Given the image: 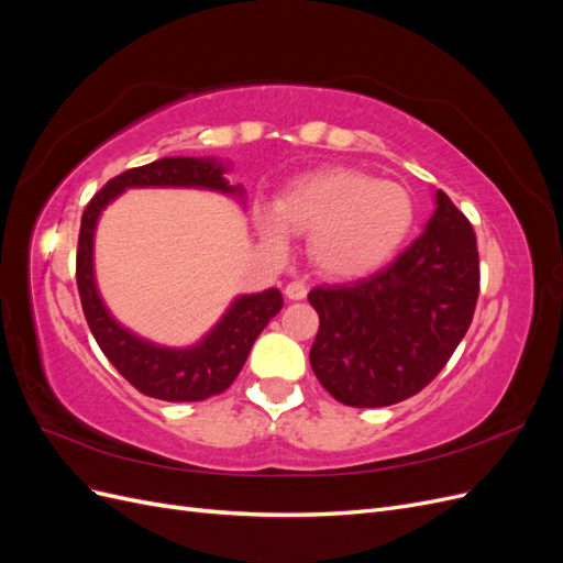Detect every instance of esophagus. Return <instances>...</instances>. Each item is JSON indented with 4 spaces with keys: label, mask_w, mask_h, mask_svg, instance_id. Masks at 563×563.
Here are the masks:
<instances>
[{
    "label": "esophagus",
    "mask_w": 563,
    "mask_h": 563,
    "mask_svg": "<svg viewBox=\"0 0 563 563\" xmlns=\"http://www.w3.org/2000/svg\"><path fill=\"white\" fill-rule=\"evenodd\" d=\"M284 294H286V298L288 300H302L305 296H308V286H305V282H288L286 284V288H284Z\"/></svg>",
    "instance_id": "esophagus-1"
}]
</instances>
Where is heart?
<instances>
[{"label": "heart", "mask_w": 563, "mask_h": 563, "mask_svg": "<svg viewBox=\"0 0 563 563\" xmlns=\"http://www.w3.org/2000/svg\"><path fill=\"white\" fill-rule=\"evenodd\" d=\"M416 218L411 192L352 168H327L288 185L277 203H258L255 230L284 253L291 232L310 234V258L331 277H362L404 244Z\"/></svg>", "instance_id": "obj_1"}]
</instances>
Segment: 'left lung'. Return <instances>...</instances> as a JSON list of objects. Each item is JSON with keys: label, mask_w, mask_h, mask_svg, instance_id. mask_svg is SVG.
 <instances>
[{"label": "left lung", "mask_w": 563, "mask_h": 563, "mask_svg": "<svg viewBox=\"0 0 563 563\" xmlns=\"http://www.w3.org/2000/svg\"><path fill=\"white\" fill-rule=\"evenodd\" d=\"M418 240L376 275L317 286L314 376L354 408L399 404L430 385L465 338L479 298V251L446 192Z\"/></svg>", "instance_id": "left-lung-1"}]
</instances>
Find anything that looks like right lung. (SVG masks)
Returning <instances> with one entry per match:
<instances>
[{"label":"right lung","mask_w":563,"mask_h":563,"mask_svg":"<svg viewBox=\"0 0 563 563\" xmlns=\"http://www.w3.org/2000/svg\"><path fill=\"white\" fill-rule=\"evenodd\" d=\"M228 166L213 157H164L129 168L84 209L77 244V288L84 317L98 347L122 376L147 397L162 401H203L225 391L246 362L255 338L279 314L284 298L279 288L236 296L216 327L190 347H164L135 335L119 323L100 298L93 275V236L98 218L110 201L129 187H201L244 197L242 185H230Z\"/></svg>","instance_id":"right-lung-1"}]
</instances>
